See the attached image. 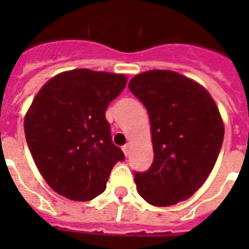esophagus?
Listing matches in <instances>:
<instances>
[{"mask_svg":"<svg viewBox=\"0 0 249 249\" xmlns=\"http://www.w3.org/2000/svg\"><path fill=\"white\" fill-rule=\"evenodd\" d=\"M123 151H124L125 156H128L129 154H130V146H129V144H125V146H123Z\"/></svg>","mask_w":249,"mask_h":249,"instance_id":"esophagus-1","label":"esophagus"}]
</instances>
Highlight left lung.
<instances>
[{"mask_svg":"<svg viewBox=\"0 0 249 249\" xmlns=\"http://www.w3.org/2000/svg\"><path fill=\"white\" fill-rule=\"evenodd\" d=\"M128 86L147 109L154 148L150 169L134 173L138 194L155 207L189 199L208 178L224 142L216 102L203 86L173 71L143 72Z\"/></svg>","mask_w":249,"mask_h":249,"instance_id":"8db88e82","label":"left lung"}]
</instances>
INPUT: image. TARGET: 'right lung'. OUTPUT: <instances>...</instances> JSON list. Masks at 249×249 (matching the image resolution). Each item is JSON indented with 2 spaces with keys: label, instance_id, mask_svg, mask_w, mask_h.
<instances>
[{
  "label": "right lung",
  "instance_id": "right-lung-1",
  "mask_svg": "<svg viewBox=\"0 0 249 249\" xmlns=\"http://www.w3.org/2000/svg\"><path fill=\"white\" fill-rule=\"evenodd\" d=\"M125 85L124 75L80 68L54 76L33 99L25 140L44 179L62 196L97 197L115 164L124 160L105 113Z\"/></svg>",
  "mask_w": 249,
  "mask_h": 249
}]
</instances>
